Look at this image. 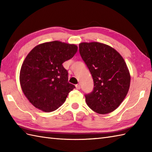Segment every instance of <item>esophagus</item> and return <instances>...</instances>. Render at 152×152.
<instances>
[{"mask_svg":"<svg viewBox=\"0 0 152 152\" xmlns=\"http://www.w3.org/2000/svg\"><path fill=\"white\" fill-rule=\"evenodd\" d=\"M76 88L77 89H80V84L76 85Z\"/></svg>","mask_w":152,"mask_h":152,"instance_id":"obj_1","label":"esophagus"}]
</instances>
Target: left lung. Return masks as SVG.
<instances>
[{
    "label": "left lung",
    "instance_id": "1",
    "mask_svg": "<svg viewBox=\"0 0 152 152\" xmlns=\"http://www.w3.org/2000/svg\"><path fill=\"white\" fill-rule=\"evenodd\" d=\"M79 51L94 82L93 91L85 95L87 104L100 114L115 110L130 87V73L124 58L113 48L96 42L80 43Z\"/></svg>",
    "mask_w": 152,
    "mask_h": 152
}]
</instances>
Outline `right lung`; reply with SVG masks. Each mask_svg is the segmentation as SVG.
Masks as SVG:
<instances>
[{
  "label": "right lung",
  "instance_id": "add662e5",
  "mask_svg": "<svg viewBox=\"0 0 152 152\" xmlns=\"http://www.w3.org/2000/svg\"><path fill=\"white\" fill-rule=\"evenodd\" d=\"M78 50L75 44L53 41L35 46L25 57L19 74L24 95L34 107L45 112L56 110L75 86L68 82L63 63Z\"/></svg>",
  "mask_w": 152,
  "mask_h": 152
}]
</instances>
